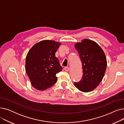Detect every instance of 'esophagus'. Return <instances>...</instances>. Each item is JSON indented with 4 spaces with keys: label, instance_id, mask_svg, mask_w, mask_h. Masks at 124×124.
Here are the masks:
<instances>
[{
    "label": "esophagus",
    "instance_id": "esophagus-1",
    "mask_svg": "<svg viewBox=\"0 0 124 124\" xmlns=\"http://www.w3.org/2000/svg\"><path fill=\"white\" fill-rule=\"evenodd\" d=\"M64 70L66 71H69L70 70V68L68 67H64Z\"/></svg>",
    "mask_w": 124,
    "mask_h": 124
}]
</instances>
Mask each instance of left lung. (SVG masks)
<instances>
[{"instance_id":"left-lung-1","label":"left lung","mask_w":124,"mask_h":124,"mask_svg":"<svg viewBox=\"0 0 124 124\" xmlns=\"http://www.w3.org/2000/svg\"><path fill=\"white\" fill-rule=\"evenodd\" d=\"M75 48L82 62L83 75L75 86L82 92H92L99 85L105 75L107 66L105 53L96 42L84 39L77 43Z\"/></svg>"}]
</instances>
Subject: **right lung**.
Instances as JSON below:
<instances>
[{
  "instance_id": "obj_1",
  "label": "right lung",
  "mask_w": 124,
  "mask_h": 124,
  "mask_svg": "<svg viewBox=\"0 0 124 124\" xmlns=\"http://www.w3.org/2000/svg\"><path fill=\"white\" fill-rule=\"evenodd\" d=\"M61 44L44 40L36 44L26 56L25 70L32 86L39 90L46 89L57 81L56 74L62 70L55 53Z\"/></svg>"
}]
</instances>
